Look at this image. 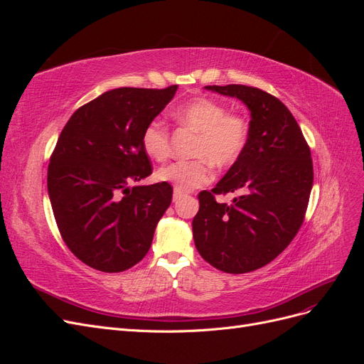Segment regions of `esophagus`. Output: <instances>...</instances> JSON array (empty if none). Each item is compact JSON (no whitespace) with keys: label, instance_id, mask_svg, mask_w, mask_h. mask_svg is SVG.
Instances as JSON below:
<instances>
[{"label":"esophagus","instance_id":"obj_1","mask_svg":"<svg viewBox=\"0 0 364 364\" xmlns=\"http://www.w3.org/2000/svg\"><path fill=\"white\" fill-rule=\"evenodd\" d=\"M183 197V193L182 191H179V190H174V193H173V202H179L181 199Z\"/></svg>","mask_w":364,"mask_h":364}]
</instances>
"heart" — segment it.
<instances>
[{
  "instance_id": "obj_1",
  "label": "heart",
  "mask_w": 364,
  "mask_h": 364,
  "mask_svg": "<svg viewBox=\"0 0 364 364\" xmlns=\"http://www.w3.org/2000/svg\"><path fill=\"white\" fill-rule=\"evenodd\" d=\"M174 117L185 127L197 134L191 161H179L158 170L156 178L182 193L199 188L213 178L211 161L215 167L232 165L243 155L249 141L247 121L229 114L223 103L199 97L185 103ZM141 146L153 161L167 159L170 153V132L164 121L153 119L142 132Z\"/></svg>"
}]
</instances>
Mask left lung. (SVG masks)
I'll list each match as a JSON object with an SVG mask.
<instances>
[{
	"label": "left lung",
	"mask_w": 364,
	"mask_h": 364,
	"mask_svg": "<svg viewBox=\"0 0 364 364\" xmlns=\"http://www.w3.org/2000/svg\"><path fill=\"white\" fill-rule=\"evenodd\" d=\"M243 102L250 112L243 155L211 191L199 194L193 218L202 258L226 273L253 272L277 258L299 230L313 188L311 151L281 100L245 85L205 86ZM243 191L230 205L217 193Z\"/></svg>",
	"instance_id": "8db88e82"
}]
</instances>
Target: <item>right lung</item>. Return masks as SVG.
I'll use <instances>...</instances> for the list:
<instances>
[{
    "label": "right lung",
    "instance_id": "right-lung-1",
    "mask_svg": "<svg viewBox=\"0 0 364 364\" xmlns=\"http://www.w3.org/2000/svg\"><path fill=\"white\" fill-rule=\"evenodd\" d=\"M178 91L117 87L79 107L48 165V196L65 245L106 273L134 267L151 246L171 203L167 182L132 183L151 174L141 136Z\"/></svg>",
    "mask_w": 364,
    "mask_h": 364
}]
</instances>
